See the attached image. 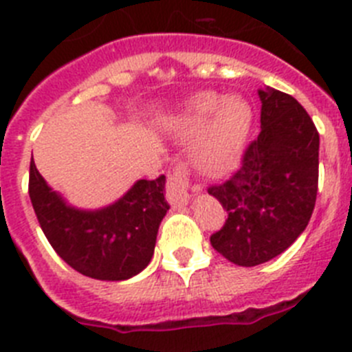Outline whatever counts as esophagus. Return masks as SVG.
<instances>
[{
	"instance_id": "1",
	"label": "esophagus",
	"mask_w": 352,
	"mask_h": 352,
	"mask_svg": "<svg viewBox=\"0 0 352 352\" xmlns=\"http://www.w3.org/2000/svg\"><path fill=\"white\" fill-rule=\"evenodd\" d=\"M189 173L188 166L179 163L172 172H168L166 180V196L173 207H180L189 201Z\"/></svg>"
}]
</instances>
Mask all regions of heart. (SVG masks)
<instances>
[{
  "label": "heart",
  "mask_w": 352,
  "mask_h": 352,
  "mask_svg": "<svg viewBox=\"0 0 352 352\" xmlns=\"http://www.w3.org/2000/svg\"><path fill=\"white\" fill-rule=\"evenodd\" d=\"M208 123L191 147V161L205 175H224L235 166L252 121L251 107L239 96L199 93L177 121L179 135H192Z\"/></svg>",
  "instance_id": "b5f03b06"
}]
</instances>
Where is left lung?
<instances>
[{
  "instance_id": "8db88e82",
  "label": "left lung",
  "mask_w": 352,
  "mask_h": 352,
  "mask_svg": "<svg viewBox=\"0 0 352 352\" xmlns=\"http://www.w3.org/2000/svg\"><path fill=\"white\" fill-rule=\"evenodd\" d=\"M261 131L240 168L210 186L228 219L210 236L215 251L239 267H256L284 252L303 233L319 180V133L298 101L259 89Z\"/></svg>"
}]
</instances>
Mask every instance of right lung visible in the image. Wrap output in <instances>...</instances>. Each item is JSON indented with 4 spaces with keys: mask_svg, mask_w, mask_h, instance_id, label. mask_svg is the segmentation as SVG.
I'll return each instance as SVG.
<instances>
[{
    "mask_svg": "<svg viewBox=\"0 0 352 352\" xmlns=\"http://www.w3.org/2000/svg\"><path fill=\"white\" fill-rule=\"evenodd\" d=\"M30 198L47 240L69 267L98 280H126L154 254L160 224L170 208L164 175L138 180L116 204L100 210L69 207L30 164Z\"/></svg>",
    "mask_w": 352,
    "mask_h": 352,
    "instance_id": "obj_1",
    "label": "right lung"
}]
</instances>
